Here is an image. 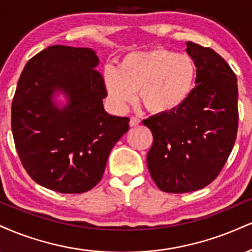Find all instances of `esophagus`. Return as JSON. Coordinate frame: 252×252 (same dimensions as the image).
I'll return each instance as SVG.
<instances>
[{"label": "esophagus", "instance_id": "esophagus-1", "mask_svg": "<svg viewBox=\"0 0 252 252\" xmlns=\"http://www.w3.org/2000/svg\"><path fill=\"white\" fill-rule=\"evenodd\" d=\"M139 123H141V120H139V118L135 117V116L130 117V121H129L130 126H138Z\"/></svg>", "mask_w": 252, "mask_h": 252}]
</instances>
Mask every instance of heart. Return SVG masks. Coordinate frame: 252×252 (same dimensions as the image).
<instances>
[{
	"label": "heart",
	"mask_w": 252,
	"mask_h": 252,
	"mask_svg": "<svg viewBox=\"0 0 252 252\" xmlns=\"http://www.w3.org/2000/svg\"><path fill=\"white\" fill-rule=\"evenodd\" d=\"M196 65L188 54L156 48L126 55L118 69L104 70V84L115 104L124 108L138 92L141 104L154 114L174 111L192 92Z\"/></svg>",
	"instance_id": "heart-1"
}]
</instances>
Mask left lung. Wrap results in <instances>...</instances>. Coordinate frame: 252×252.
<instances>
[{"label": "left lung", "instance_id": "8db88e82", "mask_svg": "<svg viewBox=\"0 0 252 252\" xmlns=\"http://www.w3.org/2000/svg\"><path fill=\"white\" fill-rule=\"evenodd\" d=\"M196 65V87L176 110L143 121L153 132L149 172L162 191L183 193L209 186L220 175L238 128L237 77L210 48L187 42Z\"/></svg>", "mask_w": 252, "mask_h": 252}]
</instances>
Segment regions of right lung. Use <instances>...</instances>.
Segmentation results:
<instances>
[{"mask_svg": "<svg viewBox=\"0 0 252 252\" xmlns=\"http://www.w3.org/2000/svg\"><path fill=\"white\" fill-rule=\"evenodd\" d=\"M98 57L90 48L51 45L21 74L11 130L22 165L39 186L61 193L89 191L101 181L111 149L129 130V118L109 115ZM65 94L60 108L53 94Z\"/></svg>", "mask_w": 252, "mask_h": 252, "instance_id": "add662e5", "label": "right lung"}]
</instances>
